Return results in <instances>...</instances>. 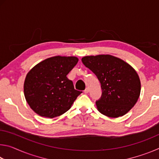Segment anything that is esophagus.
<instances>
[{"label":"esophagus","instance_id":"obj_1","mask_svg":"<svg viewBox=\"0 0 159 159\" xmlns=\"http://www.w3.org/2000/svg\"><path fill=\"white\" fill-rule=\"evenodd\" d=\"M89 90H89V88H86L85 89V90H84V93L87 94V93H89Z\"/></svg>","mask_w":159,"mask_h":159}]
</instances>
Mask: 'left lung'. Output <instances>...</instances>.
Segmentation results:
<instances>
[{
    "instance_id": "left-lung-1",
    "label": "left lung",
    "mask_w": 159,
    "mask_h": 159,
    "mask_svg": "<svg viewBox=\"0 0 159 159\" xmlns=\"http://www.w3.org/2000/svg\"><path fill=\"white\" fill-rule=\"evenodd\" d=\"M81 60L101 83L102 97L96 102L98 111L111 118L127 114L141 91L140 79L133 67L111 55L85 56Z\"/></svg>"
}]
</instances>
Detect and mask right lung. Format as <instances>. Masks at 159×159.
<instances>
[{"label":"right lung","mask_w":159,"mask_h":159,"mask_svg":"<svg viewBox=\"0 0 159 159\" xmlns=\"http://www.w3.org/2000/svg\"><path fill=\"white\" fill-rule=\"evenodd\" d=\"M74 56H55L37 64L26 74L24 93L29 107L37 114L52 118L71 108L82 92L74 89L66 77L76 65Z\"/></svg>","instance_id":"right-lung-1"}]
</instances>
